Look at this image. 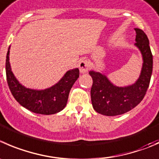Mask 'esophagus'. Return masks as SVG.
<instances>
[{"label":"esophagus","mask_w":159,"mask_h":159,"mask_svg":"<svg viewBox=\"0 0 159 159\" xmlns=\"http://www.w3.org/2000/svg\"><path fill=\"white\" fill-rule=\"evenodd\" d=\"M90 68V63L87 60H82L79 63V70L80 72L82 74L86 73Z\"/></svg>","instance_id":"1"}]
</instances>
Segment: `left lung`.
I'll return each mask as SVG.
<instances>
[{"mask_svg": "<svg viewBox=\"0 0 159 159\" xmlns=\"http://www.w3.org/2000/svg\"><path fill=\"white\" fill-rule=\"evenodd\" d=\"M134 30L135 46L140 50L143 57L141 75L134 84L118 87L99 72H89L93 81L91 89L92 106L98 113L109 116L124 114L138 106L145 95L152 77L153 57L146 34L140 29Z\"/></svg>", "mask_w": 159, "mask_h": 159, "instance_id": "obj_1", "label": "left lung"}]
</instances>
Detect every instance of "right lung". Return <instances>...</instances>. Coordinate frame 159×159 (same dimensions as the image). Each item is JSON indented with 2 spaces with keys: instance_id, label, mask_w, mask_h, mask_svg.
I'll return each mask as SVG.
<instances>
[{
  "instance_id": "obj_1",
  "label": "right lung",
  "mask_w": 159,
  "mask_h": 159,
  "mask_svg": "<svg viewBox=\"0 0 159 159\" xmlns=\"http://www.w3.org/2000/svg\"><path fill=\"white\" fill-rule=\"evenodd\" d=\"M9 49L6 57V77L11 92L16 101L25 109L43 115L59 112L64 109L69 92L79 77L78 68L67 71L62 78L52 87L44 90H34L21 85L15 78L9 62Z\"/></svg>"
}]
</instances>
